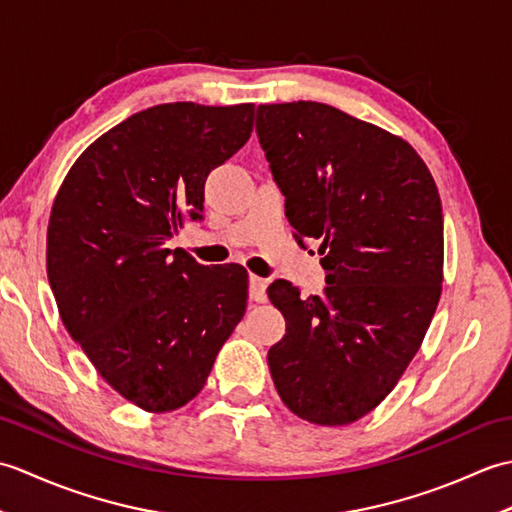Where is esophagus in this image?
Wrapping results in <instances>:
<instances>
[{"instance_id":"34e87169","label":"esophagus","mask_w":512,"mask_h":512,"mask_svg":"<svg viewBox=\"0 0 512 512\" xmlns=\"http://www.w3.org/2000/svg\"><path fill=\"white\" fill-rule=\"evenodd\" d=\"M266 286H268V281H266V279L257 277V275H250V279H248L250 301H255V303H264V301L268 299V297H266Z\"/></svg>"}]
</instances>
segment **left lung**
<instances>
[{"mask_svg": "<svg viewBox=\"0 0 512 512\" xmlns=\"http://www.w3.org/2000/svg\"><path fill=\"white\" fill-rule=\"evenodd\" d=\"M257 136L299 237L321 239L328 286L268 297L286 319L270 347L277 394L323 427L376 409L420 350L442 292V204L407 140L314 101L257 107Z\"/></svg>", "mask_w": 512, "mask_h": 512, "instance_id": "8db88e82", "label": "left lung"}]
</instances>
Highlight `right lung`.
<instances>
[{
	"label": "right lung",
	"mask_w": 512,
	"mask_h": 512,
	"mask_svg": "<svg viewBox=\"0 0 512 512\" xmlns=\"http://www.w3.org/2000/svg\"><path fill=\"white\" fill-rule=\"evenodd\" d=\"M255 105L165 103L76 158L52 202L46 266L65 330L149 413L200 394L242 321L248 275L167 248L204 211V180L253 132Z\"/></svg>",
	"instance_id": "add662e5"
}]
</instances>
